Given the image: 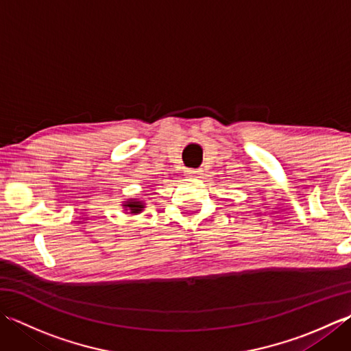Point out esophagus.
<instances>
[{"mask_svg":"<svg viewBox=\"0 0 351 351\" xmlns=\"http://www.w3.org/2000/svg\"><path fill=\"white\" fill-rule=\"evenodd\" d=\"M200 173H202V170H200V169H189L187 170L189 176H199Z\"/></svg>","mask_w":351,"mask_h":351,"instance_id":"obj_1","label":"esophagus"}]
</instances>
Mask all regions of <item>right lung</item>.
Segmentation results:
<instances>
[{"label": "right lung", "instance_id": "add662e5", "mask_svg": "<svg viewBox=\"0 0 351 351\" xmlns=\"http://www.w3.org/2000/svg\"><path fill=\"white\" fill-rule=\"evenodd\" d=\"M123 208L130 211V214H138L141 213V210L145 208V204L141 202V200H136V199H131V200H126V202L122 205Z\"/></svg>", "mask_w": 351, "mask_h": 351}]
</instances>
